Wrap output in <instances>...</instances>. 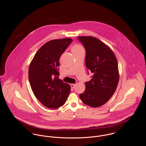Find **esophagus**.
I'll return each mask as SVG.
<instances>
[{
    "label": "esophagus",
    "mask_w": 146,
    "mask_h": 146,
    "mask_svg": "<svg viewBox=\"0 0 146 146\" xmlns=\"http://www.w3.org/2000/svg\"><path fill=\"white\" fill-rule=\"evenodd\" d=\"M75 85H76V84H71V87L72 88H75Z\"/></svg>",
    "instance_id": "1"
}]
</instances>
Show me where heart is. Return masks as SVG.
<instances>
[{
    "mask_svg": "<svg viewBox=\"0 0 146 146\" xmlns=\"http://www.w3.org/2000/svg\"><path fill=\"white\" fill-rule=\"evenodd\" d=\"M80 51H84V49L83 46H82L81 45L75 44L71 48V52L72 53Z\"/></svg>",
    "mask_w": 146,
    "mask_h": 146,
    "instance_id": "obj_1",
    "label": "heart"
}]
</instances>
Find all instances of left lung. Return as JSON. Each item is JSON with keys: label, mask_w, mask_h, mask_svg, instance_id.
<instances>
[{"label": "left lung", "mask_w": 146, "mask_h": 146, "mask_svg": "<svg viewBox=\"0 0 146 146\" xmlns=\"http://www.w3.org/2000/svg\"><path fill=\"white\" fill-rule=\"evenodd\" d=\"M85 51V65L93 74L79 97L84 104L98 107L114 94L119 80L117 59L111 49L93 36H79ZM89 74V73H88Z\"/></svg>", "instance_id": "left-lung-1"}]
</instances>
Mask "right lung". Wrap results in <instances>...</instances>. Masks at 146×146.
<instances>
[{"instance_id": "add662e5", "label": "right lung", "mask_w": 146, "mask_h": 146, "mask_svg": "<svg viewBox=\"0 0 146 146\" xmlns=\"http://www.w3.org/2000/svg\"><path fill=\"white\" fill-rule=\"evenodd\" d=\"M72 42L71 38L55 39L44 44L35 54L29 69V79L36 98L49 108L64 104L70 86L58 79L59 60Z\"/></svg>"}]
</instances>
